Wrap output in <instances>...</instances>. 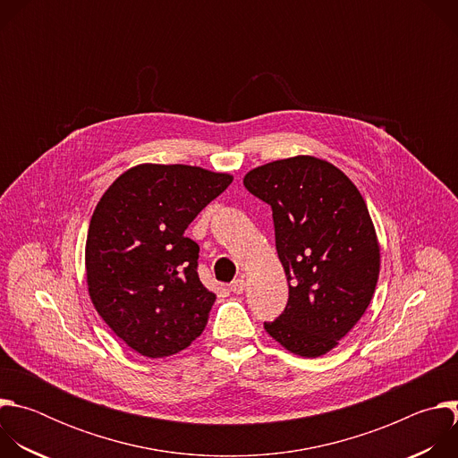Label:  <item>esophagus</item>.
Here are the masks:
<instances>
[{
    "label": "esophagus",
    "instance_id": "34e87169",
    "mask_svg": "<svg viewBox=\"0 0 458 458\" xmlns=\"http://www.w3.org/2000/svg\"><path fill=\"white\" fill-rule=\"evenodd\" d=\"M244 288H246V283H244L242 277H239V279L230 283V292H233V293H242Z\"/></svg>",
    "mask_w": 458,
    "mask_h": 458
}]
</instances>
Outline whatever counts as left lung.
Returning a JSON list of instances; mask_svg holds the SVG:
<instances>
[{
  "instance_id": "obj_1",
  "label": "left lung",
  "mask_w": 458,
  "mask_h": 458,
  "mask_svg": "<svg viewBox=\"0 0 458 458\" xmlns=\"http://www.w3.org/2000/svg\"><path fill=\"white\" fill-rule=\"evenodd\" d=\"M246 190L272 207L288 304L265 330L288 352L315 359L334 350L371 302L380 246L357 186L311 156L250 170Z\"/></svg>"
}]
</instances>
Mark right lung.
Segmentation results:
<instances>
[{
	"label": "right lung",
	"mask_w": 458,
	"mask_h": 458,
	"mask_svg": "<svg viewBox=\"0 0 458 458\" xmlns=\"http://www.w3.org/2000/svg\"><path fill=\"white\" fill-rule=\"evenodd\" d=\"M232 181L201 166L145 163L99 199L85 246L89 293L134 352L168 357L203 334L216 293L199 281V246L184 230Z\"/></svg>",
	"instance_id": "add662e5"
}]
</instances>
